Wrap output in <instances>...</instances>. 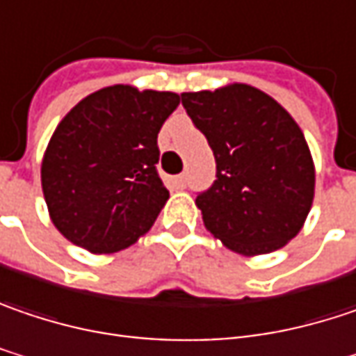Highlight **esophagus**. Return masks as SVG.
<instances>
[{
  "label": "esophagus",
  "mask_w": 356,
  "mask_h": 356,
  "mask_svg": "<svg viewBox=\"0 0 356 356\" xmlns=\"http://www.w3.org/2000/svg\"><path fill=\"white\" fill-rule=\"evenodd\" d=\"M171 185H173L175 189H183V187H185V175H175V177H171Z\"/></svg>",
  "instance_id": "34e87169"
}]
</instances>
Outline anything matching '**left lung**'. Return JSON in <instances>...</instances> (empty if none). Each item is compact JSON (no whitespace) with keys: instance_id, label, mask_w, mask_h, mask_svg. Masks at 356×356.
<instances>
[{"instance_id":"left-lung-1","label":"left lung","mask_w":356,"mask_h":356,"mask_svg":"<svg viewBox=\"0 0 356 356\" xmlns=\"http://www.w3.org/2000/svg\"><path fill=\"white\" fill-rule=\"evenodd\" d=\"M181 102L218 167L195 199L207 232L243 256L280 250L302 229L314 199V163L296 120L250 84L183 92Z\"/></svg>"}]
</instances>
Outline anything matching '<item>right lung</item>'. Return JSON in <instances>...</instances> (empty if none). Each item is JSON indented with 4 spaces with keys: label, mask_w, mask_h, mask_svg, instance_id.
<instances>
[{
    "label": "right lung",
    "mask_w": 356,
    "mask_h": 356,
    "mask_svg": "<svg viewBox=\"0 0 356 356\" xmlns=\"http://www.w3.org/2000/svg\"><path fill=\"white\" fill-rule=\"evenodd\" d=\"M179 95L115 84L82 98L42 159V191L56 229L92 254L145 236L169 199L157 135Z\"/></svg>",
    "instance_id": "right-lung-1"
}]
</instances>
